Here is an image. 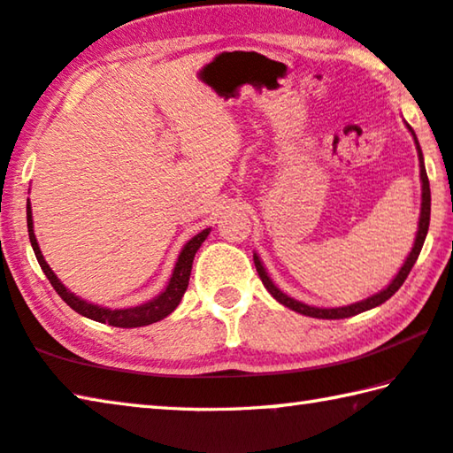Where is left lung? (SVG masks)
I'll list each match as a JSON object with an SVG mask.
<instances>
[{"label": "left lung", "mask_w": 453, "mask_h": 453, "mask_svg": "<svg viewBox=\"0 0 453 453\" xmlns=\"http://www.w3.org/2000/svg\"><path fill=\"white\" fill-rule=\"evenodd\" d=\"M410 129V134L413 135V142H416V150H418V159H419V180H421V208H419V221H418V232H416V240H413L411 245V251L405 257L403 265L400 267V272L394 275V280L388 283L386 288L380 289L378 294H373L370 297H365L362 302H356V303H349V305H342V308H316V305H308L303 302H297L294 297H289L288 294H283V291L275 286L273 280L267 275L265 267L262 264V257L257 254H254V264H256V270L259 280L264 281L265 289L270 291L273 296V300H278L281 305H286V308L294 310L297 313H302V316H310V318H318V319H343V318H351V316H357V313L367 311L372 308H378L383 302H388L389 297H392L397 289L402 288V283L408 278V273L411 272L413 264H416V259L421 251V245L426 242V235H427V227H429V210H432V194H429V181H427V173H426V165H424V153H421L419 148V142L416 134H413V129L410 127V124H405Z\"/></svg>", "instance_id": "left-lung-1"}]
</instances>
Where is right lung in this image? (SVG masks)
I'll return each mask as SVG.
<instances>
[{
    "label": "right lung",
    "instance_id": "1",
    "mask_svg": "<svg viewBox=\"0 0 453 453\" xmlns=\"http://www.w3.org/2000/svg\"><path fill=\"white\" fill-rule=\"evenodd\" d=\"M27 232H29V242H32L34 254L37 257V262H40V265H42L45 278L50 280L53 289L58 291L61 300L70 305L73 311H78L83 318L99 321V324H110L116 327H142V326L156 324V321L167 318L175 308H178L183 294H186V289H188L189 275H191V264H194L196 251L199 250V245L205 242V237L210 235L211 227L202 229V232L191 237V240L183 245L180 256H178V262H175V265H173L172 278H170V281H167V286L164 288L162 294L151 297V300H148L145 303L134 305V308H119V310L104 308V305L81 300L80 296H75L73 291L67 289L64 283L59 281L58 275L53 273V270L50 267V264L45 262V257L40 250V243H37V237L34 234L32 203H29V199H27Z\"/></svg>",
    "mask_w": 453,
    "mask_h": 453
}]
</instances>
